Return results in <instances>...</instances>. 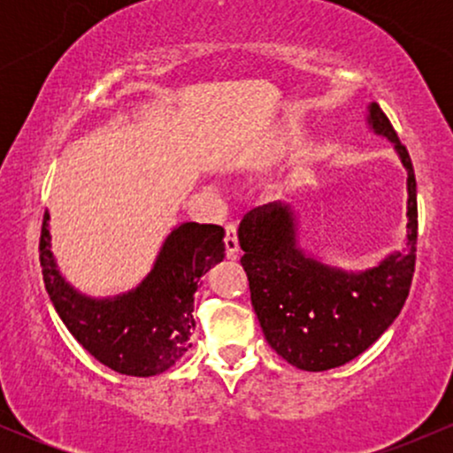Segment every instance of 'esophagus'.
Here are the masks:
<instances>
[{
    "label": "esophagus",
    "instance_id": "34e87169",
    "mask_svg": "<svg viewBox=\"0 0 453 453\" xmlns=\"http://www.w3.org/2000/svg\"><path fill=\"white\" fill-rule=\"evenodd\" d=\"M226 253H227V259H238V236H236V226L234 223H227L226 226Z\"/></svg>",
    "mask_w": 453,
    "mask_h": 453
}]
</instances>
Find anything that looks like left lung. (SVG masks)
Returning a JSON list of instances; mask_svg holds the SVG:
<instances>
[{
    "label": "left lung",
    "instance_id": "obj_1",
    "mask_svg": "<svg viewBox=\"0 0 453 453\" xmlns=\"http://www.w3.org/2000/svg\"><path fill=\"white\" fill-rule=\"evenodd\" d=\"M366 127L394 144L407 173V232L400 249L375 266L345 270L306 251L292 206L270 202L238 227L251 304L268 345L300 371L321 372L351 362L394 324L409 296L418 242V187L407 149L377 102Z\"/></svg>",
    "mask_w": 453,
    "mask_h": 453
}]
</instances>
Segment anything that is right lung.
I'll use <instances>...</instances> for the list:
<instances>
[{
	"mask_svg": "<svg viewBox=\"0 0 453 453\" xmlns=\"http://www.w3.org/2000/svg\"><path fill=\"white\" fill-rule=\"evenodd\" d=\"M223 236L219 226L176 223L136 288L96 298L76 289L61 273L46 211L40 236L46 292L72 336L97 362L129 377L159 375L191 347L197 280L226 257Z\"/></svg>",
	"mask_w": 453,
	"mask_h": 453,
	"instance_id": "add662e5",
	"label": "right lung"
}]
</instances>
